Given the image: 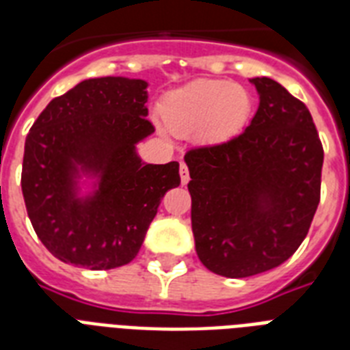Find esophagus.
Returning <instances> with one entry per match:
<instances>
[{
    "instance_id": "1",
    "label": "esophagus",
    "mask_w": 350,
    "mask_h": 350,
    "mask_svg": "<svg viewBox=\"0 0 350 350\" xmlns=\"http://www.w3.org/2000/svg\"><path fill=\"white\" fill-rule=\"evenodd\" d=\"M180 174H181V183H183V185H185V183H189V180H191V176H189V167H187L185 163H181Z\"/></svg>"
}]
</instances>
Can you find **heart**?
<instances>
[{
  "label": "heart",
  "mask_w": 350,
  "mask_h": 350,
  "mask_svg": "<svg viewBox=\"0 0 350 350\" xmlns=\"http://www.w3.org/2000/svg\"><path fill=\"white\" fill-rule=\"evenodd\" d=\"M250 112L249 92L224 79H198L170 92L161 116L176 134L200 132L205 142H221L243 126Z\"/></svg>",
  "instance_id": "obj_1"
}]
</instances>
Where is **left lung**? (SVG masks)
Returning a JSON list of instances; mask_svg holds the SVG:
<instances>
[{
    "label": "left lung",
    "instance_id": "obj_1",
    "mask_svg": "<svg viewBox=\"0 0 350 350\" xmlns=\"http://www.w3.org/2000/svg\"><path fill=\"white\" fill-rule=\"evenodd\" d=\"M250 83L260 94L250 125L185 154L198 258L225 278L287 261L320 203L323 147L309 109L274 79Z\"/></svg>",
    "mask_w": 350,
    "mask_h": 350
}]
</instances>
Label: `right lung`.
Masks as SVG:
<instances>
[{
  "label": "right lung",
  "instance_id": "add662e5",
  "mask_svg": "<svg viewBox=\"0 0 350 350\" xmlns=\"http://www.w3.org/2000/svg\"><path fill=\"white\" fill-rule=\"evenodd\" d=\"M147 81L85 79L45 107L25 139L21 191L30 224L65 263L107 271L142 249L148 225L180 163H143L136 143L150 136ZM79 172L98 178L92 197L77 198Z\"/></svg>",
  "mask_w": 350,
  "mask_h": 350
}]
</instances>
